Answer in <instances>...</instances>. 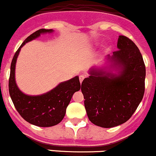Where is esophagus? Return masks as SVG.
<instances>
[{
	"mask_svg": "<svg viewBox=\"0 0 156 156\" xmlns=\"http://www.w3.org/2000/svg\"><path fill=\"white\" fill-rule=\"evenodd\" d=\"M84 78H85V76H84L83 75H80V76L79 79H80V83H82V82H83V80H84Z\"/></svg>",
	"mask_w": 156,
	"mask_h": 156,
	"instance_id": "esophagus-1",
	"label": "esophagus"
}]
</instances>
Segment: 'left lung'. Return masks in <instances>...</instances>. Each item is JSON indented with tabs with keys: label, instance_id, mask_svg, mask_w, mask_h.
<instances>
[{
	"label": "left lung",
	"instance_id": "1",
	"mask_svg": "<svg viewBox=\"0 0 156 156\" xmlns=\"http://www.w3.org/2000/svg\"><path fill=\"white\" fill-rule=\"evenodd\" d=\"M117 48L104 65L90 69L81 86L89 119L103 128L129 119L145 92L146 66L137 46L120 35Z\"/></svg>",
	"mask_w": 156,
	"mask_h": 156
}]
</instances>
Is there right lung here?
<instances>
[{
  "mask_svg": "<svg viewBox=\"0 0 156 156\" xmlns=\"http://www.w3.org/2000/svg\"><path fill=\"white\" fill-rule=\"evenodd\" d=\"M53 31L52 29H41L30 35L17 50L10 65L9 93L13 103L22 118L29 123L40 127H50L60 123L66 114V107L73 93L80 90L78 76L60 83L47 93L37 96L25 94L16 83V63L22 47L41 34Z\"/></svg>",
  "mask_w": 156,
  "mask_h": 156,
  "instance_id": "1",
  "label": "right lung"
}]
</instances>
